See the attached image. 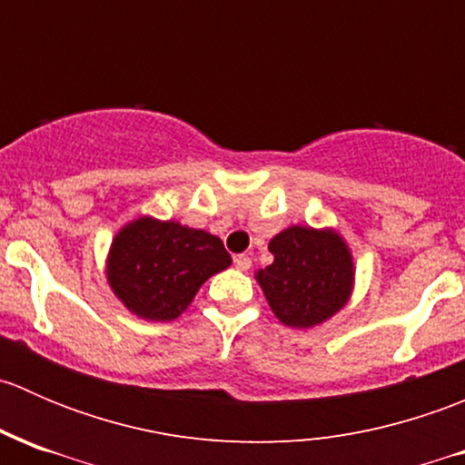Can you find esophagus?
<instances>
[{
    "label": "esophagus",
    "mask_w": 465,
    "mask_h": 465,
    "mask_svg": "<svg viewBox=\"0 0 465 465\" xmlns=\"http://www.w3.org/2000/svg\"><path fill=\"white\" fill-rule=\"evenodd\" d=\"M233 262H236V267H238V270H241V272H247V270H250V267H252V259H250V256H247V254H238L236 259H233Z\"/></svg>",
    "instance_id": "34e87169"
}]
</instances>
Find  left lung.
Wrapping results in <instances>:
<instances>
[{"instance_id": "obj_1", "label": "left lung", "mask_w": 465, "mask_h": 465, "mask_svg": "<svg viewBox=\"0 0 465 465\" xmlns=\"http://www.w3.org/2000/svg\"><path fill=\"white\" fill-rule=\"evenodd\" d=\"M267 250L274 261L254 276L283 326L315 328L351 302L353 252L337 229L292 224L276 233Z\"/></svg>"}]
</instances>
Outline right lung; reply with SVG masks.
<instances>
[{
  "label": "right lung",
  "mask_w": 465,
  "mask_h": 465,
  "mask_svg": "<svg viewBox=\"0 0 465 465\" xmlns=\"http://www.w3.org/2000/svg\"><path fill=\"white\" fill-rule=\"evenodd\" d=\"M232 265L223 241L177 220L139 215L112 238L105 279L114 297L145 322H173L204 281Z\"/></svg>",
  "instance_id": "add662e5"
}]
</instances>
